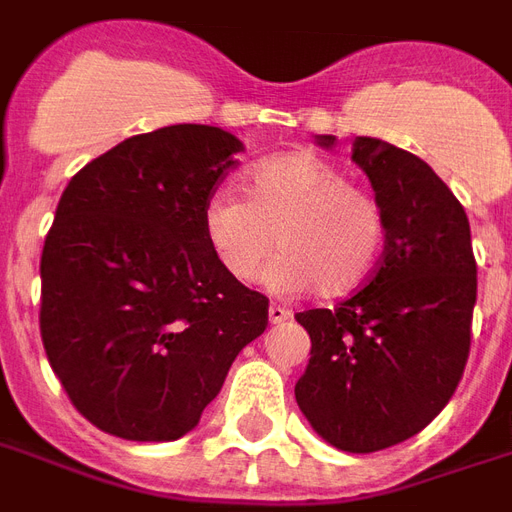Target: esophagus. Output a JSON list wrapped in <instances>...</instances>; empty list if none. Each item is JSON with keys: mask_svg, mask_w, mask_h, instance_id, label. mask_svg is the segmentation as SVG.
Listing matches in <instances>:
<instances>
[{"mask_svg": "<svg viewBox=\"0 0 512 512\" xmlns=\"http://www.w3.org/2000/svg\"><path fill=\"white\" fill-rule=\"evenodd\" d=\"M288 318H291V313H288L286 307H280V305L270 307V324H283V321H288Z\"/></svg>", "mask_w": 512, "mask_h": 512, "instance_id": "esophagus-1", "label": "esophagus"}]
</instances>
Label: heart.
I'll return each mask as SVG.
<instances>
[{
	"instance_id": "b5f03b06",
	"label": "heart",
	"mask_w": 512,
	"mask_h": 512,
	"mask_svg": "<svg viewBox=\"0 0 512 512\" xmlns=\"http://www.w3.org/2000/svg\"><path fill=\"white\" fill-rule=\"evenodd\" d=\"M210 251L237 283H253L278 248L267 283L280 294L313 288L345 297L372 278L386 245V210L367 188L315 151L261 161L245 199L218 191L202 210Z\"/></svg>"
}]
</instances>
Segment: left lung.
Segmentation results:
<instances>
[{
    "instance_id": "obj_1",
    "label": "left lung",
    "mask_w": 512,
    "mask_h": 512,
    "mask_svg": "<svg viewBox=\"0 0 512 512\" xmlns=\"http://www.w3.org/2000/svg\"><path fill=\"white\" fill-rule=\"evenodd\" d=\"M353 161L386 210V248L334 310L297 313L310 364L294 394L326 443L372 453L426 429L453 397L470 356L478 264L464 207L426 161L372 137L353 142Z\"/></svg>"
}]
</instances>
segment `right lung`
Listing matches in <instances>:
<instances>
[{
    "mask_svg": "<svg viewBox=\"0 0 512 512\" xmlns=\"http://www.w3.org/2000/svg\"><path fill=\"white\" fill-rule=\"evenodd\" d=\"M242 142L178 124L129 137L69 180L40 259V334L80 416L124 440L197 426L270 299L229 278L202 210Z\"/></svg>",
    "mask_w": 512,
    "mask_h": 512,
    "instance_id": "obj_1",
    "label": "right lung"
}]
</instances>
